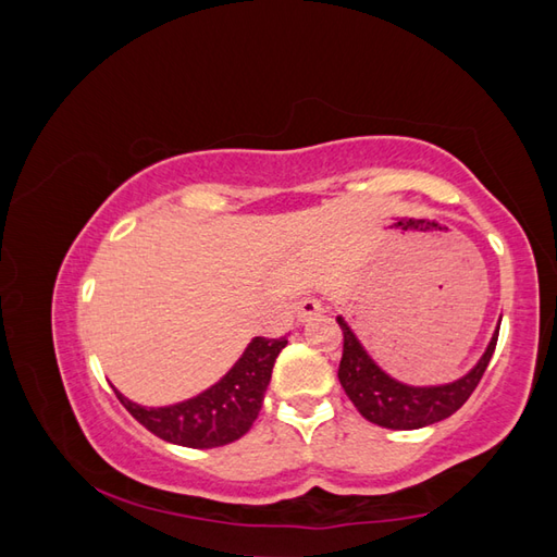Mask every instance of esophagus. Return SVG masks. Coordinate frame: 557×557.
Here are the masks:
<instances>
[{
    "instance_id": "esophagus-1",
    "label": "esophagus",
    "mask_w": 557,
    "mask_h": 557,
    "mask_svg": "<svg viewBox=\"0 0 557 557\" xmlns=\"http://www.w3.org/2000/svg\"><path fill=\"white\" fill-rule=\"evenodd\" d=\"M323 313V301L315 297H304L297 301V321L299 323H309L315 315Z\"/></svg>"
}]
</instances>
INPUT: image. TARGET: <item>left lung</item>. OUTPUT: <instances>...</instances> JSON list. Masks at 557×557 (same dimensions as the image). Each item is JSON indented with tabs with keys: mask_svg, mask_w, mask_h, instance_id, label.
<instances>
[{
	"mask_svg": "<svg viewBox=\"0 0 557 557\" xmlns=\"http://www.w3.org/2000/svg\"><path fill=\"white\" fill-rule=\"evenodd\" d=\"M337 323H341L345 337L337 379H341L347 398L362 412V418L388 430H420L454 416L471 398L478 381L483 379L499 335L497 325L483 357L461 379L440 386H412L386 374L374 362L343 315H337Z\"/></svg>",
	"mask_w": 557,
	"mask_h": 557,
	"instance_id": "8db88e82",
	"label": "left lung"
}]
</instances>
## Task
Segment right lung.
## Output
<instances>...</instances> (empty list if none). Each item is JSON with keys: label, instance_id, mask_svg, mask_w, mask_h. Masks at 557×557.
<instances>
[{"label": "right lung", "instance_id": "1", "mask_svg": "<svg viewBox=\"0 0 557 557\" xmlns=\"http://www.w3.org/2000/svg\"><path fill=\"white\" fill-rule=\"evenodd\" d=\"M287 345L285 337L265 341L253 337L228 372L205 388L202 394L173 406L147 408L129 400L115 388V396L127 408L129 416L161 437L163 442L190 446V449H212L242 440L256 422L265 391L272 376V367Z\"/></svg>", "mask_w": 557, "mask_h": 557}]
</instances>
